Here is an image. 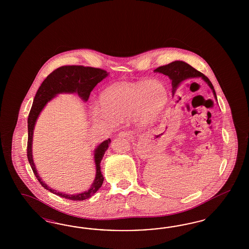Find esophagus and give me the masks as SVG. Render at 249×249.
Wrapping results in <instances>:
<instances>
[{
  "mask_svg": "<svg viewBox=\"0 0 249 249\" xmlns=\"http://www.w3.org/2000/svg\"><path fill=\"white\" fill-rule=\"evenodd\" d=\"M119 136L121 138H124V139L129 140L130 138H132V132L131 131H121Z\"/></svg>",
  "mask_w": 249,
  "mask_h": 249,
  "instance_id": "esophagus-1",
  "label": "esophagus"
}]
</instances>
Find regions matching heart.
Here are the masks:
<instances>
[{
  "label": "heart",
  "instance_id": "b5f03b06",
  "mask_svg": "<svg viewBox=\"0 0 249 249\" xmlns=\"http://www.w3.org/2000/svg\"><path fill=\"white\" fill-rule=\"evenodd\" d=\"M165 87L159 81L146 84H115L100 97V107L93 106L91 113L98 122L121 121L134 115L142 124L154 121L167 102Z\"/></svg>",
  "mask_w": 249,
  "mask_h": 249
}]
</instances>
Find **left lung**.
<instances>
[{
	"label": "left lung",
	"instance_id": "8db88e82",
	"mask_svg": "<svg viewBox=\"0 0 249 249\" xmlns=\"http://www.w3.org/2000/svg\"><path fill=\"white\" fill-rule=\"evenodd\" d=\"M154 71L161 73L163 75H168L170 77V79L172 80V86H173V94H174V92L176 90V89L178 88V86L183 80L190 78V77H202L204 81L209 85L214 97L216 98V94H215V91L213 89V86L212 85L209 78L207 76H205L203 73L197 71L193 67H191L185 62L174 61V62H172L168 65H165V66L159 67Z\"/></svg>",
	"mask_w": 249,
	"mask_h": 249
}]
</instances>
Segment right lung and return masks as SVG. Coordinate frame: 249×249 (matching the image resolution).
I'll return each instance as SVG.
<instances>
[{"label":"right lung","instance_id":"1","mask_svg":"<svg viewBox=\"0 0 249 249\" xmlns=\"http://www.w3.org/2000/svg\"><path fill=\"white\" fill-rule=\"evenodd\" d=\"M107 73L106 70L101 68H91V67H84V66H64L61 68H56L53 70L50 75L41 84L40 88L38 89L34 98V102L31 107L29 116H28V141H27V158L29 160L31 168L37 178L38 181L44 188L50 191L56 196L63 197L65 199H69L72 201H83L89 198L98 189L101 187L104 177L101 174L100 170V162L104 156L105 151L108 148V144L110 143V139L104 141L102 143L99 144L98 148L95 151V163L97 168V174L94 182L92 183L90 188L87 192H84L78 195H67L59 193L55 190L49 188L45 182L41 180L39 177L35 163L33 161V155H32V142H33V133L36 122L37 120L38 116L44 107L46 105L48 101H50L53 97H55L59 93H76L78 96L87 101L91 91L99 83L103 80Z\"/></svg>","mask_w":249,"mask_h":249}]
</instances>
